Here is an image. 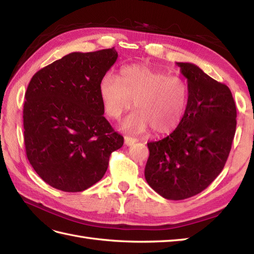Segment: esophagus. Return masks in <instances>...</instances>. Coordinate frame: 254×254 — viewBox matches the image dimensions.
<instances>
[{
	"instance_id": "34e87169",
	"label": "esophagus",
	"mask_w": 254,
	"mask_h": 254,
	"mask_svg": "<svg viewBox=\"0 0 254 254\" xmlns=\"http://www.w3.org/2000/svg\"><path fill=\"white\" fill-rule=\"evenodd\" d=\"M136 142H137V139L135 137H130V136L124 137V143H126V145H127V146H131V145H133Z\"/></svg>"
}]
</instances>
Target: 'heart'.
Instances as JSON below:
<instances>
[{
	"instance_id": "heart-1",
	"label": "heart",
	"mask_w": 254,
	"mask_h": 254,
	"mask_svg": "<svg viewBox=\"0 0 254 254\" xmlns=\"http://www.w3.org/2000/svg\"><path fill=\"white\" fill-rule=\"evenodd\" d=\"M99 95L106 115L118 120L131 109L136 111L122 123L127 132L152 127L157 134H168L185 118L189 89L181 77L145 64H131L120 69L118 78L108 73L99 82Z\"/></svg>"
}]
</instances>
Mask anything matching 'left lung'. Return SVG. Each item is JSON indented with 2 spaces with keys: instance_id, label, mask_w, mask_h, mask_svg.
I'll list each match as a JSON object with an SVG mask.
<instances>
[{
  "instance_id": "8db88e82",
  "label": "left lung",
  "mask_w": 254,
  "mask_h": 254,
  "mask_svg": "<svg viewBox=\"0 0 254 254\" xmlns=\"http://www.w3.org/2000/svg\"><path fill=\"white\" fill-rule=\"evenodd\" d=\"M188 80L189 99L180 126L158 142L147 143L145 179L167 199H185L205 190L222 172L236 132L230 89L195 64L177 62Z\"/></svg>"
}]
</instances>
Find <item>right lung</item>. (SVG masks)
Segmentation results:
<instances>
[{"instance_id":"add662e5","label":"right lung","mask_w":254,"mask_h":254,"mask_svg":"<svg viewBox=\"0 0 254 254\" xmlns=\"http://www.w3.org/2000/svg\"><path fill=\"white\" fill-rule=\"evenodd\" d=\"M115 48L72 52L32 76L24 104L30 165L48 185L80 192L105 176L123 136L104 117L99 82L116 63Z\"/></svg>"}]
</instances>
